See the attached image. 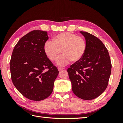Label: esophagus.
<instances>
[{
  "instance_id": "esophagus-1",
  "label": "esophagus",
  "mask_w": 123,
  "mask_h": 123,
  "mask_svg": "<svg viewBox=\"0 0 123 123\" xmlns=\"http://www.w3.org/2000/svg\"><path fill=\"white\" fill-rule=\"evenodd\" d=\"M64 68H61V67L58 68V70L59 71H62V70H64Z\"/></svg>"
}]
</instances>
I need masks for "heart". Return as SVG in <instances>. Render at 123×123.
I'll return each instance as SVG.
<instances>
[{"instance_id": "heart-1", "label": "heart", "mask_w": 123, "mask_h": 123, "mask_svg": "<svg viewBox=\"0 0 123 123\" xmlns=\"http://www.w3.org/2000/svg\"><path fill=\"white\" fill-rule=\"evenodd\" d=\"M87 49V43L81 36L74 33L63 32L55 36L52 42L47 41L44 43V51L52 62L56 61L62 52L64 54L57 62L59 66L80 61Z\"/></svg>"}]
</instances>
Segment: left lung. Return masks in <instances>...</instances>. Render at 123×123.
Here are the masks:
<instances>
[{"label": "left lung", "instance_id": "8db88e82", "mask_svg": "<svg viewBox=\"0 0 123 123\" xmlns=\"http://www.w3.org/2000/svg\"><path fill=\"white\" fill-rule=\"evenodd\" d=\"M87 49L83 58L67 70L74 94L79 98L91 100L98 98L107 87L111 63L107 48L100 39L87 32Z\"/></svg>", "mask_w": 123, "mask_h": 123}]
</instances>
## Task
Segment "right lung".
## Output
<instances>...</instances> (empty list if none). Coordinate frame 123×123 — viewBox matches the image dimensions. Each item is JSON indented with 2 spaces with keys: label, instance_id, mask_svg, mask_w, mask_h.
Listing matches in <instances>:
<instances>
[{
  "label": "right lung",
  "instance_id": "add662e5",
  "mask_svg": "<svg viewBox=\"0 0 123 123\" xmlns=\"http://www.w3.org/2000/svg\"><path fill=\"white\" fill-rule=\"evenodd\" d=\"M48 38L46 31L28 33L15 46L10 61L14 86L25 97L35 101L50 95L59 73L44 51Z\"/></svg>",
  "mask_w": 123,
  "mask_h": 123
}]
</instances>
